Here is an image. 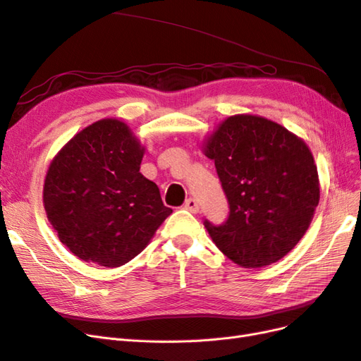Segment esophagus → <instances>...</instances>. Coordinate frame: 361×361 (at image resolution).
<instances>
[{
    "instance_id": "1",
    "label": "esophagus",
    "mask_w": 361,
    "mask_h": 361,
    "mask_svg": "<svg viewBox=\"0 0 361 361\" xmlns=\"http://www.w3.org/2000/svg\"><path fill=\"white\" fill-rule=\"evenodd\" d=\"M183 207L187 211H190V212H192V214H197L199 212V203H197V200L195 199H188V200H185V204H183Z\"/></svg>"
}]
</instances>
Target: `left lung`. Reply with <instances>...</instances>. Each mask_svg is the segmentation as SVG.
<instances>
[{
	"instance_id": "8db88e82",
	"label": "left lung",
	"mask_w": 361,
	"mask_h": 361,
	"mask_svg": "<svg viewBox=\"0 0 361 361\" xmlns=\"http://www.w3.org/2000/svg\"><path fill=\"white\" fill-rule=\"evenodd\" d=\"M228 202L226 223L204 220L215 245L235 264L262 268L298 244L319 203L318 169L309 146L265 117H227L206 138Z\"/></svg>"
}]
</instances>
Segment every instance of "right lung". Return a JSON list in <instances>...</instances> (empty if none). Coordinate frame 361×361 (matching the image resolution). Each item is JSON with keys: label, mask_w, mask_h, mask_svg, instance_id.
Listing matches in <instances>:
<instances>
[{"label": "right lung", "mask_w": 361, "mask_h": 361, "mask_svg": "<svg viewBox=\"0 0 361 361\" xmlns=\"http://www.w3.org/2000/svg\"><path fill=\"white\" fill-rule=\"evenodd\" d=\"M145 147L126 123L102 118L54 157L43 206L60 241L81 260L117 268L146 248L173 212L140 173Z\"/></svg>", "instance_id": "add662e5"}]
</instances>
